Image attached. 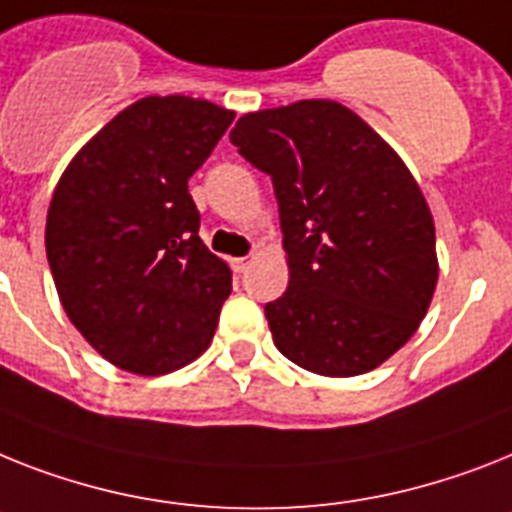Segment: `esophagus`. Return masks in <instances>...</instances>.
<instances>
[{
    "label": "esophagus",
    "mask_w": 512,
    "mask_h": 512,
    "mask_svg": "<svg viewBox=\"0 0 512 512\" xmlns=\"http://www.w3.org/2000/svg\"><path fill=\"white\" fill-rule=\"evenodd\" d=\"M230 264H232V269H235V272H246L248 266H251V256H243V259H232Z\"/></svg>",
    "instance_id": "34e87169"
}]
</instances>
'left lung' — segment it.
Segmentation results:
<instances>
[{
    "mask_svg": "<svg viewBox=\"0 0 512 512\" xmlns=\"http://www.w3.org/2000/svg\"><path fill=\"white\" fill-rule=\"evenodd\" d=\"M238 154L272 177L290 282L266 303L274 345L322 377H358L411 340L437 287L434 219L377 130L332 99L243 114Z\"/></svg>",
    "mask_w": 512,
    "mask_h": 512,
    "instance_id": "1",
    "label": "left lung"
}]
</instances>
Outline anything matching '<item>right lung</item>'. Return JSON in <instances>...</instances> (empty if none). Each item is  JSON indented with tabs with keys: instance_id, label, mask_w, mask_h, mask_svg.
Here are the masks:
<instances>
[{
	"instance_id": "add662e5",
	"label": "right lung",
	"mask_w": 512,
	"mask_h": 512,
	"mask_svg": "<svg viewBox=\"0 0 512 512\" xmlns=\"http://www.w3.org/2000/svg\"><path fill=\"white\" fill-rule=\"evenodd\" d=\"M235 112L146 96L73 156L46 214V259L65 314L99 356L162 377L209 348L232 272L198 238L188 180Z\"/></svg>"
}]
</instances>
